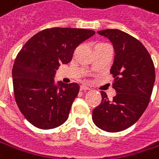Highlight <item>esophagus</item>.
<instances>
[{
  "label": "esophagus",
  "mask_w": 159,
  "mask_h": 159,
  "mask_svg": "<svg viewBox=\"0 0 159 159\" xmlns=\"http://www.w3.org/2000/svg\"><path fill=\"white\" fill-rule=\"evenodd\" d=\"M80 90L81 91H86V90H90V87L87 85H80Z\"/></svg>",
  "instance_id": "34e87169"
}]
</instances>
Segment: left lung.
Here are the masks:
<instances>
[{"label": "left lung", "instance_id": "obj_1", "mask_svg": "<svg viewBox=\"0 0 159 159\" xmlns=\"http://www.w3.org/2000/svg\"><path fill=\"white\" fill-rule=\"evenodd\" d=\"M112 43L115 56L111 68L116 95L109 99L101 91L102 101L93 111L94 125L107 132H119L133 125L146 110L156 73L145 47L128 34L117 29L97 32Z\"/></svg>", "mask_w": 159, "mask_h": 159}]
</instances>
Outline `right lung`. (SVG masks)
Segmentation results:
<instances>
[{
	"label": "right lung",
	"mask_w": 159,
	"mask_h": 159,
	"mask_svg": "<svg viewBox=\"0 0 159 159\" xmlns=\"http://www.w3.org/2000/svg\"><path fill=\"white\" fill-rule=\"evenodd\" d=\"M76 28H50L30 38L16 55L12 77L19 111L35 127L51 129L68 118L80 86L54 82L56 70L72 60L76 48L94 34Z\"/></svg>",
	"instance_id": "right-lung-1"
}]
</instances>
